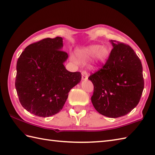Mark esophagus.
<instances>
[{
    "instance_id": "34e87169",
    "label": "esophagus",
    "mask_w": 155,
    "mask_h": 155,
    "mask_svg": "<svg viewBox=\"0 0 155 155\" xmlns=\"http://www.w3.org/2000/svg\"><path fill=\"white\" fill-rule=\"evenodd\" d=\"M81 78L83 80H87L88 78V74L86 71H83L81 72Z\"/></svg>"
}]
</instances>
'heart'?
<instances>
[{
    "label": "heart",
    "mask_w": 155,
    "mask_h": 155,
    "mask_svg": "<svg viewBox=\"0 0 155 155\" xmlns=\"http://www.w3.org/2000/svg\"><path fill=\"white\" fill-rule=\"evenodd\" d=\"M78 55L81 61L91 60V66L94 68H100L106 63L110 55V49L107 46L100 45H88L79 50ZM74 61H76L74 57H71Z\"/></svg>",
    "instance_id": "1"
}]
</instances>
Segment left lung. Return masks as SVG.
<instances>
[{
  "label": "left lung",
  "instance_id": "1",
  "mask_svg": "<svg viewBox=\"0 0 155 155\" xmlns=\"http://www.w3.org/2000/svg\"><path fill=\"white\" fill-rule=\"evenodd\" d=\"M113 49L102 68L88 80L94 84L91 97L95 109L109 118L127 114L137 106L144 89L143 66L131 47L110 41Z\"/></svg>",
  "mask_w": 155,
  "mask_h": 155
}]
</instances>
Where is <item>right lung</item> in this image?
I'll return each mask as SVG.
<instances>
[{
  "label": "right lung",
  "instance_id": "obj_1",
  "mask_svg": "<svg viewBox=\"0 0 155 155\" xmlns=\"http://www.w3.org/2000/svg\"><path fill=\"white\" fill-rule=\"evenodd\" d=\"M63 39L46 38L28 45L17 63L15 87L22 106L33 114L49 117L61 110L81 73L70 72L64 63Z\"/></svg>",
  "mask_w": 155,
  "mask_h": 155
}]
</instances>
